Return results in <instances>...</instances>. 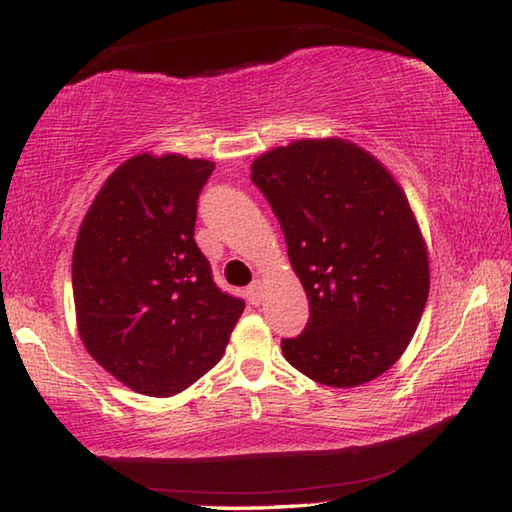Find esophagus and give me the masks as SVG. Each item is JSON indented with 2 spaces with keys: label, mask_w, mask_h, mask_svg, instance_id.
<instances>
[{
  "label": "esophagus",
  "mask_w": 512,
  "mask_h": 512,
  "mask_svg": "<svg viewBox=\"0 0 512 512\" xmlns=\"http://www.w3.org/2000/svg\"><path fill=\"white\" fill-rule=\"evenodd\" d=\"M262 282L259 280H255L253 284H250L248 288H246V295H248V300H250V304H259L262 302Z\"/></svg>",
  "instance_id": "1"
}]
</instances>
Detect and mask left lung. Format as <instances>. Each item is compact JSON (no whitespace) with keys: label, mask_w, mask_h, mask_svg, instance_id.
Masks as SVG:
<instances>
[{"label":"left lung","mask_w":512,"mask_h":512,"mask_svg":"<svg viewBox=\"0 0 512 512\" xmlns=\"http://www.w3.org/2000/svg\"><path fill=\"white\" fill-rule=\"evenodd\" d=\"M250 172L309 297V322L282 340L284 358L329 387L385 374L410 345L430 291L403 190L374 156L340 138L277 147Z\"/></svg>","instance_id":"1"}]
</instances>
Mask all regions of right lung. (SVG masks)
Returning a JSON list of instances; mask_svg holds the SVG:
<instances>
[{
  "label": "right lung",
  "instance_id": "add662e5",
  "mask_svg": "<svg viewBox=\"0 0 512 512\" xmlns=\"http://www.w3.org/2000/svg\"><path fill=\"white\" fill-rule=\"evenodd\" d=\"M215 165L150 154L102 185L73 248V300L87 351L138 394L172 396L224 356L244 300L212 280L194 241Z\"/></svg>",
  "mask_w": 512,
  "mask_h": 512
}]
</instances>
